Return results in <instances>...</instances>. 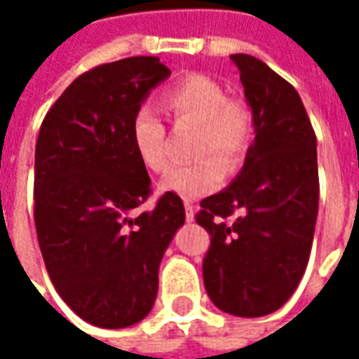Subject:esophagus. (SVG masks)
I'll list each match as a JSON object with an SVG mask.
<instances>
[{
    "label": "esophagus",
    "mask_w": 359,
    "mask_h": 359,
    "mask_svg": "<svg viewBox=\"0 0 359 359\" xmlns=\"http://www.w3.org/2000/svg\"><path fill=\"white\" fill-rule=\"evenodd\" d=\"M186 219L187 222H194L196 219V208L191 201H186Z\"/></svg>",
    "instance_id": "obj_1"
}]
</instances>
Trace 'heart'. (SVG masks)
I'll return each mask as SVG.
<instances>
[{
  "mask_svg": "<svg viewBox=\"0 0 359 359\" xmlns=\"http://www.w3.org/2000/svg\"><path fill=\"white\" fill-rule=\"evenodd\" d=\"M161 104L173 119L200 123L194 145V156L200 159L172 165L159 182L161 189L186 200H196L217 189L224 182L221 165L233 170L245 158L254 130L250 107L228 97V91L217 79L203 74H187L173 81L161 93ZM130 140L135 156L147 170L161 172L168 165L165 126L151 105L135 109Z\"/></svg>",
  "mask_w": 359,
  "mask_h": 359,
  "instance_id": "heart-1",
  "label": "heart"
}]
</instances>
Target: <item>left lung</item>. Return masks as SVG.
<instances>
[{
  "instance_id": "8db88e82",
  "label": "left lung",
  "mask_w": 359,
  "mask_h": 359,
  "mask_svg": "<svg viewBox=\"0 0 359 359\" xmlns=\"http://www.w3.org/2000/svg\"><path fill=\"white\" fill-rule=\"evenodd\" d=\"M229 60L240 69L255 137L236 180L201 201L196 222L212 236L203 257L210 299L231 316L259 318L292 297L310 259L318 142L302 97L283 77L248 53Z\"/></svg>"
}]
</instances>
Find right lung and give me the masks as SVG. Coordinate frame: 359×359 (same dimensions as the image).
<instances>
[{"mask_svg":"<svg viewBox=\"0 0 359 359\" xmlns=\"http://www.w3.org/2000/svg\"><path fill=\"white\" fill-rule=\"evenodd\" d=\"M170 76L145 55L93 67L53 104L35 144L39 250L63 302L97 327H128L151 311L161 257L186 222L172 191L135 214L151 180L133 151L130 123Z\"/></svg>","mask_w":359,"mask_h":359,"instance_id":"right-lung-1","label":"right lung"}]
</instances>
